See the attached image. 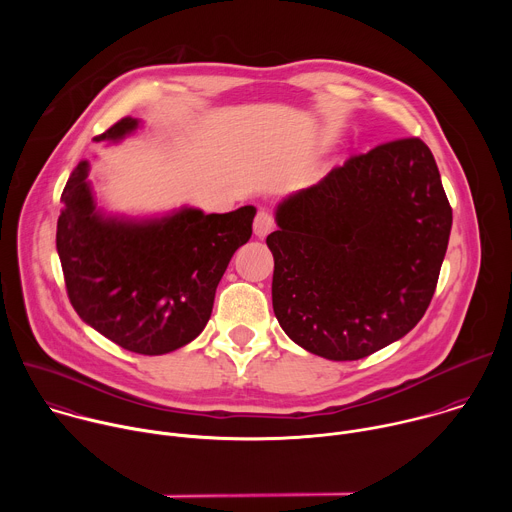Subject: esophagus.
I'll return each instance as SVG.
<instances>
[{
    "label": "esophagus",
    "mask_w": 512,
    "mask_h": 512,
    "mask_svg": "<svg viewBox=\"0 0 512 512\" xmlns=\"http://www.w3.org/2000/svg\"><path fill=\"white\" fill-rule=\"evenodd\" d=\"M275 229V218L269 210H259L255 221H253V231L257 237H265L267 233H271Z\"/></svg>",
    "instance_id": "1"
}]
</instances>
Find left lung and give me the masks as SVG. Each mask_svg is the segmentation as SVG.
<instances>
[{"label":"left lung","mask_w":512,"mask_h":512,"mask_svg":"<svg viewBox=\"0 0 512 512\" xmlns=\"http://www.w3.org/2000/svg\"><path fill=\"white\" fill-rule=\"evenodd\" d=\"M273 312L328 360H358L423 318L446 257L452 206L419 137L350 156L277 208Z\"/></svg>","instance_id":"8db88e82"}]
</instances>
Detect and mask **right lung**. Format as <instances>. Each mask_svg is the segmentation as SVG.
Instances as JSON below:
<instances>
[{"instance_id": "obj_1", "label": "right lung", "mask_w": 512, "mask_h": 512, "mask_svg": "<svg viewBox=\"0 0 512 512\" xmlns=\"http://www.w3.org/2000/svg\"><path fill=\"white\" fill-rule=\"evenodd\" d=\"M135 127V119L123 117L95 139H121ZM87 174V162L70 174L56 231L72 308L137 354H166L188 344L210 318L231 257L251 239L255 208L225 214L184 208L162 221H117L97 214Z\"/></svg>"}]
</instances>
